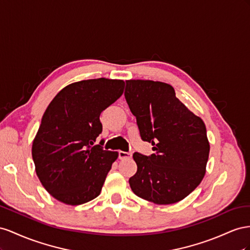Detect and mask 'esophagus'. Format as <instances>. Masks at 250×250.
<instances>
[{"label":"esophagus","mask_w":250,"mask_h":250,"mask_svg":"<svg viewBox=\"0 0 250 250\" xmlns=\"http://www.w3.org/2000/svg\"><path fill=\"white\" fill-rule=\"evenodd\" d=\"M130 158H132V153L119 151V159L124 160V159H130Z\"/></svg>","instance_id":"obj_1"}]
</instances>
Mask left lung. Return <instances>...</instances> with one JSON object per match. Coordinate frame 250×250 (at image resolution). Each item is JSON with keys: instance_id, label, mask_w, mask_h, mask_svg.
Here are the masks:
<instances>
[{"instance_id": "left-lung-1", "label": "left lung", "mask_w": 250, "mask_h": 250, "mask_svg": "<svg viewBox=\"0 0 250 250\" xmlns=\"http://www.w3.org/2000/svg\"><path fill=\"white\" fill-rule=\"evenodd\" d=\"M125 96L136 117L142 140L154 154L134 153L137 172L133 192L159 205L177 203L201 183L209 142L203 120L176 97L172 85L154 81H126Z\"/></svg>"}]
</instances>
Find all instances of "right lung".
Listing matches in <instances>:
<instances>
[{
  "label": "right lung",
  "instance_id": "add662e5",
  "mask_svg": "<svg viewBox=\"0 0 250 250\" xmlns=\"http://www.w3.org/2000/svg\"><path fill=\"white\" fill-rule=\"evenodd\" d=\"M124 89L121 80H85L68 84L49 104L33 139L32 158L41 183L56 200L80 205L101 194L118 152L94 146L103 131L99 116Z\"/></svg>",
  "mask_w": 250,
  "mask_h": 250
}]
</instances>
